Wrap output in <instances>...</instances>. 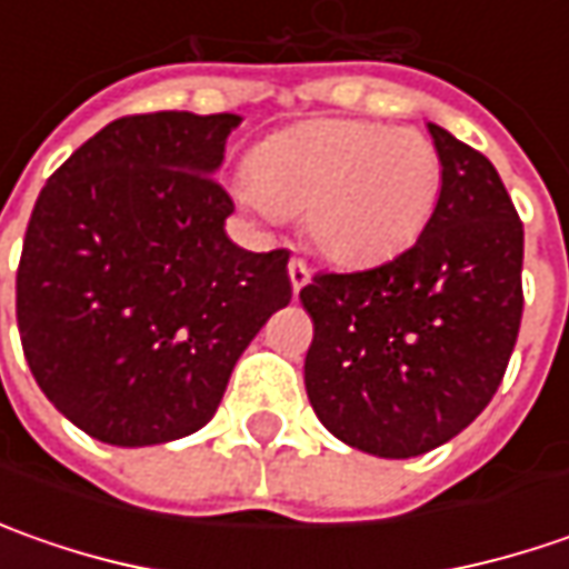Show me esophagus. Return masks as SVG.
Instances as JSON below:
<instances>
[{"label":"esophagus","mask_w":569,"mask_h":569,"mask_svg":"<svg viewBox=\"0 0 569 569\" xmlns=\"http://www.w3.org/2000/svg\"><path fill=\"white\" fill-rule=\"evenodd\" d=\"M288 274H291V288H295V295H300V288H307L310 284V266L303 262V259H291L288 262Z\"/></svg>","instance_id":"esophagus-1"}]
</instances>
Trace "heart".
Instances as JSON below:
<instances>
[{
	"label": "heart",
	"mask_w": 569,
	"mask_h": 569,
	"mask_svg": "<svg viewBox=\"0 0 569 569\" xmlns=\"http://www.w3.org/2000/svg\"><path fill=\"white\" fill-rule=\"evenodd\" d=\"M440 189L443 161L425 132L317 120L252 151L247 196L266 214L307 211V233L322 256L373 266L421 237Z\"/></svg>",
	"instance_id": "1"
}]
</instances>
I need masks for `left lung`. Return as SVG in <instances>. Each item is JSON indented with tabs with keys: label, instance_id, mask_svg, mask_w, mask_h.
<instances>
[{
	"label": "left lung",
	"instance_id": "8db88e82",
	"mask_svg": "<svg viewBox=\"0 0 569 569\" xmlns=\"http://www.w3.org/2000/svg\"><path fill=\"white\" fill-rule=\"evenodd\" d=\"M443 189L411 250L363 272H319L303 382L341 443L411 459L452 440L507 373L522 319V221L493 164L427 122Z\"/></svg>",
	"mask_w": 569,
	"mask_h": 569
}]
</instances>
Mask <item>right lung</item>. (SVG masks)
<instances>
[{
	"mask_svg": "<svg viewBox=\"0 0 569 569\" xmlns=\"http://www.w3.org/2000/svg\"><path fill=\"white\" fill-rule=\"evenodd\" d=\"M237 113L122 117L40 189L14 281L43 396L88 437L154 447L211 421L233 363L288 307V250L224 233Z\"/></svg>",
	"mask_w": 569,
	"mask_h": 569,
	"instance_id": "1",
	"label": "right lung"
}]
</instances>
